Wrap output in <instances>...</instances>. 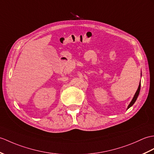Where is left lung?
Returning <instances> with one entry per match:
<instances>
[{"mask_svg":"<svg viewBox=\"0 0 154 154\" xmlns=\"http://www.w3.org/2000/svg\"><path fill=\"white\" fill-rule=\"evenodd\" d=\"M140 85H139V86H138V89H137V92H136V93H135V94H134V97H133V100H132V101L131 102L130 104L128 105V109L130 107H131L132 106H133V105L134 104V102H136V100H137V98H138V94H139V92H140Z\"/></svg>","mask_w":154,"mask_h":154,"instance_id":"8db88e82","label":"left lung"}]
</instances>
